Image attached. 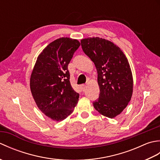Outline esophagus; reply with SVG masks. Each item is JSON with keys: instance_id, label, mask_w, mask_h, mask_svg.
Instances as JSON below:
<instances>
[{"instance_id": "esophagus-1", "label": "esophagus", "mask_w": 160, "mask_h": 160, "mask_svg": "<svg viewBox=\"0 0 160 160\" xmlns=\"http://www.w3.org/2000/svg\"><path fill=\"white\" fill-rule=\"evenodd\" d=\"M80 88H81V89H82V91H84L86 89V85H85V84H81Z\"/></svg>"}]
</instances>
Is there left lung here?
Masks as SVG:
<instances>
[{
	"instance_id": "obj_1",
	"label": "left lung",
	"mask_w": 160,
	"mask_h": 160,
	"mask_svg": "<svg viewBox=\"0 0 160 160\" xmlns=\"http://www.w3.org/2000/svg\"><path fill=\"white\" fill-rule=\"evenodd\" d=\"M80 42L83 52L94 62L98 71L100 96L93 107L101 115L114 118L131 99L133 79L130 64L120 47L109 40L93 37Z\"/></svg>"
}]
</instances>
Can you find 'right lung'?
<instances>
[{
	"label": "right lung",
	"mask_w": 160,
	"mask_h": 160,
	"mask_svg": "<svg viewBox=\"0 0 160 160\" xmlns=\"http://www.w3.org/2000/svg\"><path fill=\"white\" fill-rule=\"evenodd\" d=\"M80 45L76 39H56L39 54L32 70V96L39 109L54 121L67 118L78 103L79 93L71 85L68 64Z\"/></svg>",
	"instance_id": "right-lung-1"
}]
</instances>
